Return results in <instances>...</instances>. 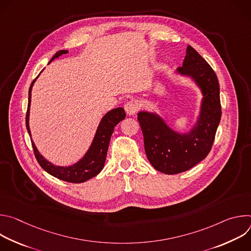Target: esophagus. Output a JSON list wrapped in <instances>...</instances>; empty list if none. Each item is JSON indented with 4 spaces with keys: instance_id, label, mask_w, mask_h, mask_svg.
<instances>
[{
    "instance_id": "obj_1",
    "label": "esophagus",
    "mask_w": 251,
    "mask_h": 251,
    "mask_svg": "<svg viewBox=\"0 0 251 251\" xmlns=\"http://www.w3.org/2000/svg\"><path fill=\"white\" fill-rule=\"evenodd\" d=\"M124 109L128 115H134L139 110V104L136 100L127 101L124 105Z\"/></svg>"
}]
</instances>
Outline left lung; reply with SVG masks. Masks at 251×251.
I'll use <instances>...</instances> for the list:
<instances>
[{"instance_id":"1","label":"left lung","mask_w":251,"mask_h":251,"mask_svg":"<svg viewBox=\"0 0 251 251\" xmlns=\"http://www.w3.org/2000/svg\"><path fill=\"white\" fill-rule=\"evenodd\" d=\"M177 71L192 76L203 94L200 119L191 133L177 134L158 115L144 111L138 113L147 158L157 171L167 175L188 171L208 155L222 117L217 75L191 46H188L183 66Z\"/></svg>"}]
</instances>
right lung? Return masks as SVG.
Masks as SVG:
<instances>
[{"instance_id": "1", "label": "right lung", "mask_w": 251, "mask_h": 251, "mask_svg": "<svg viewBox=\"0 0 251 251\" xmlns=\"http://www.w3.org/2000/svg\"><path fill=\"white\" fill-rule=\"evenodd\" d=\"M67 53V50H59L57 51L51 60L55 57L60 56L61 54ZM38 77H35L37 79ZM33 81L30 84V87L28 89V103H27V110L25 115V126L27 129V132L30 136V131L28 127V115H29V105H30V92L31 87L33 85ZM126 113L123 108L118 107L116 109H113L107 113L101 120L98 129L96 131L94 140L91 144V147L85 154V156L76 164L70 167H56L53 166L51 163L48 162L35 148L33 142L31 140V145L33 149V153L35 156V159L39 162L41 167L48 172L50 175L59 178V180L68 182V183H83L89 178L98 175L101 170L104 167L107 150H108L109 142L111 139V135L114 131V127L123 119H125Z\"/></svg>"}]
</instances>
